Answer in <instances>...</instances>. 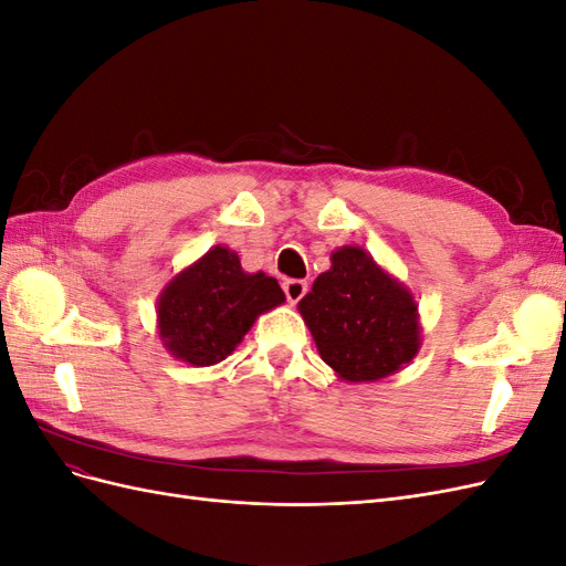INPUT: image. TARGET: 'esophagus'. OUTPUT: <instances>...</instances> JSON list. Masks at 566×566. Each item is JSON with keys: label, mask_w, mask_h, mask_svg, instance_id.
Returning a JSON list of instances; mask_svg holds the SVG:
<instances>
[{"label": "esophagus", "mask_w": 566, "mask_h": 566, "mask_svg": "<svg viewBox=\"0 0 566 566\" xmlns=\"http://www.w3.org/2000/svg\"><path fill=\"white\" fill-rule=\"evenodd\" d=\"M306 290H310V285H306V281H300V279H287L283 283V293H285L290 304H297L306 295Z\"/></svg>", "instance_id": "esophagus-1"}]
</instances>
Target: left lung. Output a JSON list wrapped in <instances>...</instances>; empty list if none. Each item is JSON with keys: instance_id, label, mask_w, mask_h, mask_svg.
Masks as SVG:
<instances>
[{"instance_id": "obj_1", "label": "left lung", "mask_w": 566, "mask_h": 566, "mask_svg": "<svg viewBox=\"0 0 566 566\" xmlns=\"http://www.w3.org/2000/svg\"><path fill=\"white\" fill-rule=\"evenodd\" d=\"M297 306L321 358L347 382L387 378L420 349L413 297L361 248L333 252V266Z\"/></svg>"}]
</instances>
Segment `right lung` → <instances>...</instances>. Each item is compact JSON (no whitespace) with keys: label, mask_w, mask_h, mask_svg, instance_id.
<instances>
[{"label":"right lung","mask_w":566,"mask_h":566,"mask_svg":"<svg viewBox=\"0 0 566 566\" xmlns=\"http://www.w3.org/2000/svg\"><path fill=\"white\" fill-rule=\"evenodd\" d=\"M283 302L276 279L245 273L235 252L217 245L165 287L158 328L181 361L212 366L235 349L256 316Z\"/></svg>","instance_id":"1"}]
</instances>
